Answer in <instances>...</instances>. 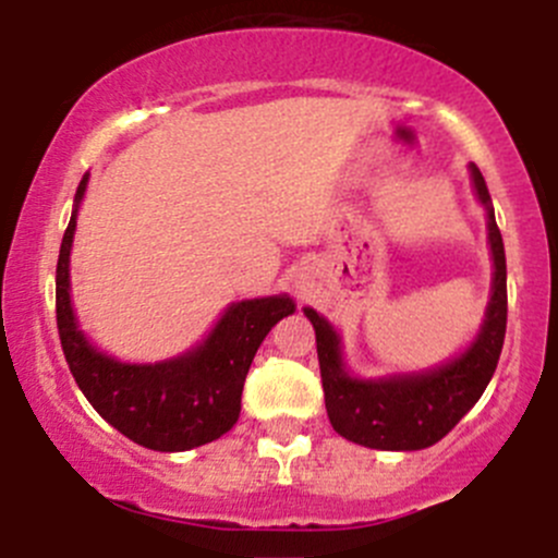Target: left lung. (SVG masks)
I'll return each instance as SVG.
<instances>
[{
  "instance_id": "8db88e82",
  "label": "left lung",
  "mask_w": 558,
  "mask_h": 558,
  "mask_svg": "<svg viewBox=\"0 0 558 558\" xmlns=\"http://www.w3.org/2000/svg\"><path fill=\"white\" fill-rule=\"evenodd\" d=\"M470 170L477 199L486 207L494 278L486 318L461 356L426 373L388 375L378 380L353 378L342 364L335 326L313 307H305L315 329L326 413L337 435L345 440L378 451H421L435 446L470 413L497 369L508 329V264L486 180L475 165Z\"/></svg>"
}]
</instances>
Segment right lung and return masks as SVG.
<instances>
[{
	"label": "right lung",
	"mask_w": 558,
	"mask_h": 558,
	"mask_svg": "<svg viewBox=\"0 0 558 558\" xmlns=\"http://www.w3.org/2000/svg\"><path fill=\"white\" fill-rule=\"evenodd\" d=\"M83 174L56 264V324L66 364L92 408L123 437L150 451H191L227 435L240 418L245 375L264 337L296 311L286 294L232 302L205 342L159 364H126L88 342L70 300V251Z\"/></svg>",
	"instance_id": "add662e5"
}]
</instances>
